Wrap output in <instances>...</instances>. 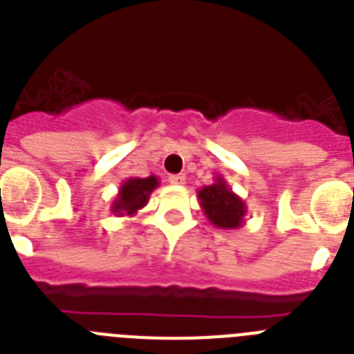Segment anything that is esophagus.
Returning a JSON list of instances; mask_svg holds the SVG:
<instances>
[{"label":"esophagus","instance_id":"esophagus-1","mask_svg":"<svg viewBox=\"0 0 354 354\" xmlns=\"http://www.w3.org/2000/svg\"><path fill=\"white\" fill-rule=\"evenodd\" d=\"M185 174H171V176H169V183H171V185H185Z\"/></svg>","mask_w":354,"mask_h":354}]
</instances>
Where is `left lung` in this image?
I'll return each instance as SVG.
<instances>
[{
    "mask_svg": "<svg viewBox=\"0 0 354 354\" xmlns=\"http://www.w3.org/2000/svg\"><path fill=\"white\" fill-rule=\"evenodd\" d=\"M198 199L207 219L221 230H239L244 226L245 207L244 199L236 196L221 174L214 178L212 185L198 190Z\"/></svg>",
    "mask_w": 354,
    "mask_h": 354,
    "instance_id": "left-lung-1",
    "label": "left lung"
}]
</instances>
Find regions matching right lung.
Instances as JSON below:
<instances>
[{"mask_svg":"<svg viewBox=\"0 0 354 354\" xmlns=\"http://www.w3.org/2000/svg\"><path fill=\"white\" fill-rule=\"evenodd\" d=\"M158 178L147 176V178H128L122 181V185L119 187L118 196L112 201V214L118 217H133L140 208L147 205V199L151 196L153 190L158 187Z\"/></svg>","mask_w":354,"mask_h":354,"instance_id":"1","label":"right lung"}]
</instances>
